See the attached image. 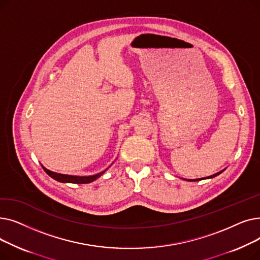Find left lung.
Returning a JSON list of instances; mask_svg holds the SVG:
<instances>
[{"label":"left lung","instance_id":"left-lung-1","mask_svg":"<svg viewBox=\"0 0 260 260\" xmlns=\"http://www.w3.org/2000/svg\"><path fill=\"white\" fill-rule=\"evenodd\" d=\"M220 173H222V172H219V173H217V174H215V175H213V176H210V177H207V178H213V177H216L217 175H219ZM198 180H201V179H195V180H188V181H198Z\"/></svg>","mask_w":260,"mask_h":260}]
</instances>
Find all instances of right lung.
<instances>
[{
	"label": "right lung",
	"instance_id": "add662e5",
	"mask_svg": "<svg viewBox=\"0 0 260 260\" xmlns=\"http://www.w3.org/2000/svg\"><path fill=\"white\" fill-rule=\"evenodd\" d=\"M43 170L45 171V173L47 175H49L51 178H53L54 180H57L59 182H64V183H90L92 181H94L95 179H98L99 177L106 171H103L97 175L93 176H84V177H80V176H71V175H63V174H58L51 172L47 169H45L44 167H42Z\"/></svg>",
	"mask_w": 260,
	"mask_h": 260
}]
</instances>
